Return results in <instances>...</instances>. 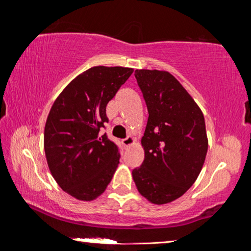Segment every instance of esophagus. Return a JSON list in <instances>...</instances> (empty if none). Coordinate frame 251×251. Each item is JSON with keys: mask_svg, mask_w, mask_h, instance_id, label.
Masks as SVG:
<instances>
[{"mask_svg": "<svg viewBox=\"0 0 251 251\" xmlns=\"http://www.w3.org/2000/svg\"><path fill=\"white\" fill-rule=\"evenodd\" d=\"M134 142H135V139H134L133 137H131V136H127L126 138L123 139L122 144H123V145H124L125 147H128V146H130V145H133Z\"/></svg>", "mask_w": 251, "mask_h": 251, "instance_id": "esophagus-1", "label": "esophagus"}]
</instances>
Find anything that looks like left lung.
I'll return each mask as SVG.
<instances>
[{
    "instance_id": "8db88e82",
    "label": "left lung",
    "mask_w": 251,
    "mask_h": 251,
    "mask_svg": "<svg viewBox=\"0 0 251 251\" xmlns=\"http://www.w3.org/2000/svg\"><path fill=\"white\" fill-rule=\"evenodd\" d=\"M148 109L142 138L145 151L133 171L139 194L164 205L182 196L205 163L208 139L202 112L182 85L166 71L136 70Z\"/></svg>"
}]
</instances>
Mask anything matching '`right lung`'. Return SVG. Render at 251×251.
<instances>
[{
    "label": "right lung",
    "instance_id": "1",
    "mask_svg": "<svg viewBox=\"0 0 251 251\" xmlns=\"http://www.w3.org/2000/svg\"><path fill=\"white\" fill-rule=\"evenodd\" d=\"M134 70L94 66L75 77L55 100L46 120L44 151L58 186L78 201L105 192L120 164L115 143L100 130L106 106Z\"/></svg>",
    "mask_w": 251,
    "mask_h": 251
}]
</instances>
